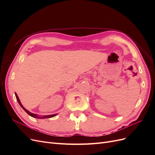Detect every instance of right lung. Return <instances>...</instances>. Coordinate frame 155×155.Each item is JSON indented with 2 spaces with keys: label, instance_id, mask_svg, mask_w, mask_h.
Here are the masks:
<instances>
[{
  "label": "right lung",
  "instance_id": "add662e5",
  "mask_svg": "<svg viewBox=\"0 0 155 155\" xmlns=\"http://www.w3.org/2000/svg\"><path fill=\"white\" fill-rule=\"evenodd\" d=\"M15 96H16V98H17V101H18V104H19V105H21V107L23 109H24L25 111H26V112L27 114H28L30 116H31V117H34V118H39V119H42V118H51V117H54V116H56L57 114H51V115H48V116H43V117H39V116H37V114H33V113H31V112H29L28 110H26L25 108L23 107L22 105V104H21V101H20V100H19V99H18V96H17V94L15 93Z\"/></svg>",
  "mask_w": 155,
  "mask_h": 155
}]
</instances>
